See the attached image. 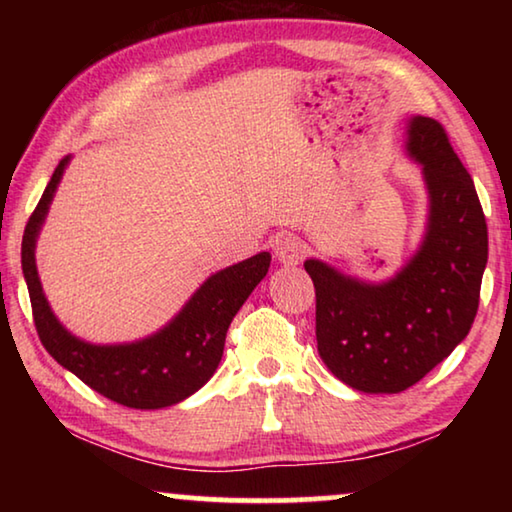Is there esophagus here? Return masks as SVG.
Masks as SVG:
<instances>
[{
	"label": "esophagus",
	"mask_w": 512,
	"mask_h": 512,
	"mask_svg": "<svg viewBox=\"0 0 512 512\" xmlns=\"http://www.w3.org/2000/svg\"><path fill=\"white\" fill-rule=\"evenodd\" d=\"M275 257L277 262L284 266H296L302 262V257H305V244L293 235L282 237L275 244Z\"/></svg>",
	"instance_id": "34e87169"
}]
</instances>
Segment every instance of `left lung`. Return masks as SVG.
I'll return each mask as SVG.
<instances>
[{
    "label": "left lung",
    "instance_id": "8db88e82",
    "mask_svg": "<svg viewBox=\"0 0 512 512\" xmlns=\"http://www.w3.org/2000/svg\"><path fill=\"white\" fill-rule=\"evenodd\" d=\"M404 151L420 164L429 212L420 246L400 271L366 282L314 257L305 262L320 359L361 393H402L452 354L474 323L488 264L479 196L445 128L411 117Z\"/></svg>",
    "mask_w": 512,
    "mask_h": 512
}]
</instances>
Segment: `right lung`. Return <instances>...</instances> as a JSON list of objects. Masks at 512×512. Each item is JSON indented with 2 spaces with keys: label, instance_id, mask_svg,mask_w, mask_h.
Returning a JSON list of instances; mask_svg holds the SVG:
<instances>
[{
  "label": "right lung",
  "instance_id": "add662e5",
  "mask_svg": "<svg viewBox=\"0 0 512 512\" xmlns=\"http://www.w3.org/2000/svg\"><path fill=\"white\" fill-rule=\"evenodd\" d=\"M69 160L72 155L58 162L22 237V273L40 341L60 366L74 372L92 391L128 409L149 411L183 402L205 386L219 368L225 332L266 277L271 253H257L207 277L183 309L146 339L112 345L83 341L51 311L36 266L40 230Z\"/></svg>",
  "mask_w": 512,
  "mask_h": 512
}]
</instances>
